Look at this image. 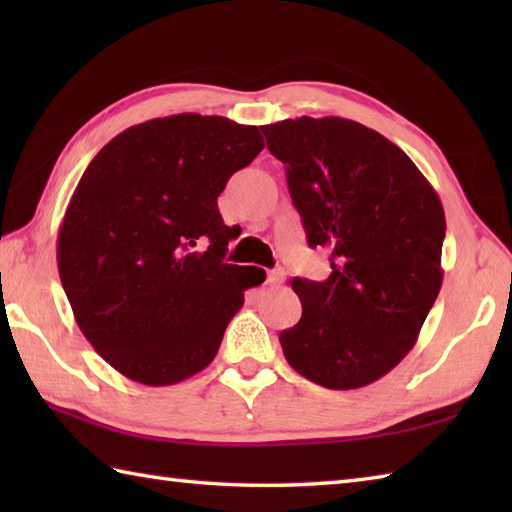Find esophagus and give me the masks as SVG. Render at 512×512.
<instances>
[{
  "mask_svg": "<svg viewBox=\"0 0 512 512\" xmlns=\"http://www.w3.org/2000/svg\"><path fill=\"white\" fill-rule=\"evenodd\" d=\"M286 279V273L284 270H270V273L266 275V284L268 286H277V284H281V281Z\"/></svg>",
  "mask_w": 512,
  "mask_h": 512,
  "instance_id": "obj_1",
  "label": "esophagus"
}]
</instances>
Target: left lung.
<instances>
[{
  "label": "left lung",
  "mask_w": 512,
  "mask_h": 512,
  "mask_svg": "<svg viewBox=\"0 0 512 512\" xmlns=\"http://www.w3.org/2000/svg\"><path fill=\"white\" fill-rule=\"evenodd\" d=\"M262 132L308 246L332 253L325 281L292 279L303 312L279 334L286 361L321 387H365L407 356L438 299L442 202L405 151L356 121L301 116Z\"/></svg>",
  "instance_id": "8db88e82"
}]
</instances>
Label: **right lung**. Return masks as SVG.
<instances>
[{"label":"right lung","mask_w":512,"mask_h":512,"mask_svg":"<svg viewBox=\"0 0 512 512\" xmlns=\"http://www.w3.org/2000/svg\"><path fill=\"white\" fill-rule=\"evenodd\" d=\"M262 149L259 127L176 114L125 129L85 169L57 264L76 323L116 372L162 387L215 358L244 290L262 284L224 264L217 195Z\"/></svg>","instance_id":"obj_1"}]
</instances>
